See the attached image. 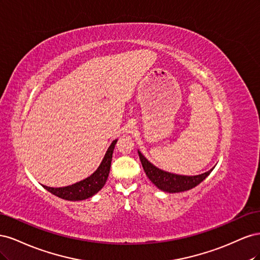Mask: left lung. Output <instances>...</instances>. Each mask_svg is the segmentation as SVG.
<instances>
[{"label":"left lung","mask_w":260,"mask_h":260,"mask_svg":"<svg viewBox=\"0 0 260 260\" xmlns=\"http://www.w3.org/2000/svg\"><path fill=\"white\" fill-rule=\"evenodd\" d=\"M138 153L147 178L151 180L159 190L167 193H179L191 190V188L199 185L203 180H205L215 168H211L210 170L204 172V174L196 176L176 175L157 168L151 161H148L140 151H138Z\"/></svg>","instance_id":"left-lung-1"}]
</instances>
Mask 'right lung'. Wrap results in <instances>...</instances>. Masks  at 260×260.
<instances>
[{
	"mask_svg": "<svg viewBox=\"0 0 260 260\" xmlns=\"http://www.w3.org/2000/svg\"><path fill=\"white\" fill-rule=\"evenodd\" d=\"M117 143V140H114L112 144L109 145L107 152L104 156L103 160L100 164L98 169L93 172V174L85 178L79 182L74 183L72 185L61 186V187H50L46 185H42L45 190H48L55 196L66 200V201H83L86 199L92 198L100 190H102L106 183L109 170H111V164L113 158V152L115 145Z\"/></svg>",
	"mask_w": 260,
	"mask_h": 260,
	"instance_id": "add662e5",
	"label": "right lung"
}]
</instances>
